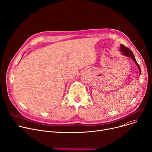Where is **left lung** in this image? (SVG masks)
Segmentation results:
<instances>
[{"mask_svg": "<svg viewBox=\"0 0 152 152\" xmlns=\"http://www.w3.org/2000/svg\"><path fill=\"white\" fill-rule=\"evenodd\" d=\"M121 52H122V55H124V56H126L127 57H129V58H131L133 61L135 62V64H136L137 66L139 68V70H140V72L141 73V68H140V65H138V64H137V62H136V60L134 58V54H133V52L128 48H127L126 46H124V45L121 44Z\"/></svg>", "mask_w": 152, "mask_h": 152, "instance_id": "1", "label": "left lung"}]
</instances>
